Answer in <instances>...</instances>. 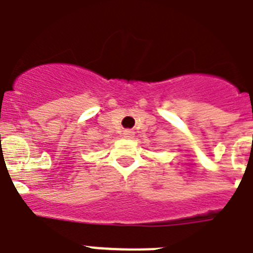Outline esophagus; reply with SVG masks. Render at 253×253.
Returning a JSON list of instances; mask_svg holds the SVG:
<instances>
[{
	"mask_svg": "<svg viewBox=\"0 0 253 253\" xmlns=\"http://www.w3.org/2000/svg\"><path fill=\"white\" fill-rule=\"evenodd\" d=\"M123 134H124L125 138H131L134 135V133L131 130H124V133Z\"/></svg>",
	"mask_w": 253,
	"mask_h": 253,
	"instance_id": "1",
	"label": "esophagus"
}]
</instances>
